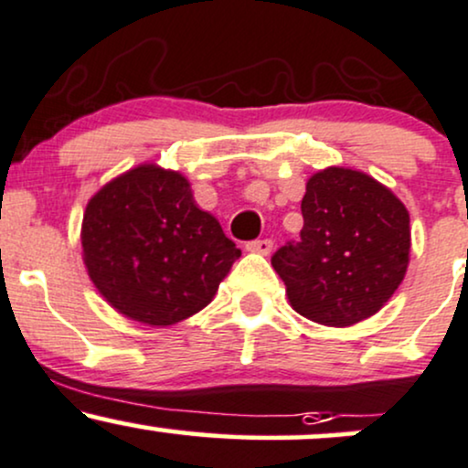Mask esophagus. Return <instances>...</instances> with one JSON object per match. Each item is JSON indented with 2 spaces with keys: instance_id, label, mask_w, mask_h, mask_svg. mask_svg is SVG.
Listing matches in <instances>:
<instances>
[{
  "instance_id": "esophagus-1",
  "label": "esophagus",
  "mask_w": 468,
  "mask_h": 468,
  "mask_svg": "<svg viewBox=\"0 0 468 468\" xmlns=\"http://www.w3.org/2000/svg\"><path fill=\"white\" fill-rule=\"evenodd\" d=\"M246 249H249L250 252H260V255H268V252L272 250V239H252L246 244Z\"/></svg>"
}]
</instances>
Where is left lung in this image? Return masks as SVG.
Returning <instances> with one entry per match:
<instances>
[{
  "label": "left lung",
  "instance_id": "8db88e82",
  "mask_svg": "<svg viewBox=\"0 0 468 468\" xmlns=\"http://www.w3.org/2000/svg\"><path fill=\"white\" fill-rule=\"evenodd\" d=\"M299 241L275 250L272 268L292 308L346 327L378 313L410 264V213L361 171L330 166L305 185Z\"/></svg>",
  "mask_w": 468,
  "mask_h": 468
}]
</instances>
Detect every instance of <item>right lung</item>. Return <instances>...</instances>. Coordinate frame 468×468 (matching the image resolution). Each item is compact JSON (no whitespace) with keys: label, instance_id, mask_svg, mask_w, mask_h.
<instances>
[{"label":"right lung","instance_id":"obj_1","mask_svg":"<svg viewBox=\"0 0 468 468\" xmlns=\"http://www.w3.org/2000/svg\"><path fill=\"white\" fill-rule=\"evenodd\" d=\"M83 261L112 308L147 325L200 313L241 255L176 171L141 165L105 185L83 216Z\"/></svg>","mask_w":468,"mask_h":468}]
</instances>
